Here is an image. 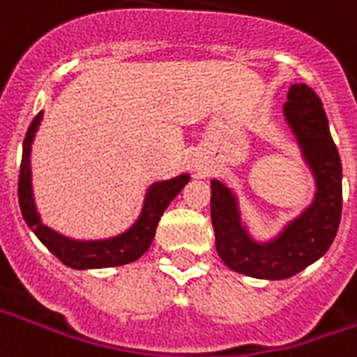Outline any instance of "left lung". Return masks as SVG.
<instances>
[{
  "mask_svg": "<svg viewBox=\"0 0 357 357\" xmlns=\"http://www.w3.org/2000/svg\"><path fill=\"white\" fill-rule=\"evenodd\" d=\"M282 114L301 157L314 178V197L275 238L258 241L241 221L236 192L211 179V225L215 247L228 268L243 275L281 281L303 271L326 255L339 230L342 167L322 100L307 84H292Z\"/></svg>",
  "mask_w": 357,
  "mask_h": 357,
  "instance_id": "1",
  "label": "left lung"
}]
</instances>
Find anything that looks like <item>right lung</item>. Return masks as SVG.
Masks as SVG:
<instances>
[{
    "label": "right lung",
    "mask_w": 357,
    "mask_h": 357,
    "mask_svg": "<svg viewBox=\"0 0 357 357\" xmlns=\"http://www.w3.org/2000/svg\"><path fill=\"white\" fill-rule=\"evenodd\" d=\"M43 112L33 118L24 138L22 148L20 179H18V202L27 227L40 239L46 249L59 258L65 266L73 269H99L114 268L130 264L148 251L155 238V230L160 221V215L167 211L174 198L178 197L185 185L189 183V174H179L172 179L155 181L149 185L144 197L142 211L125 232L105 239H73L52 230L40 221V215L35 206L33 185H31V144L35 132L39 130Z\"/></svg>",
    "instance_id": "1"
}]
</instances>
